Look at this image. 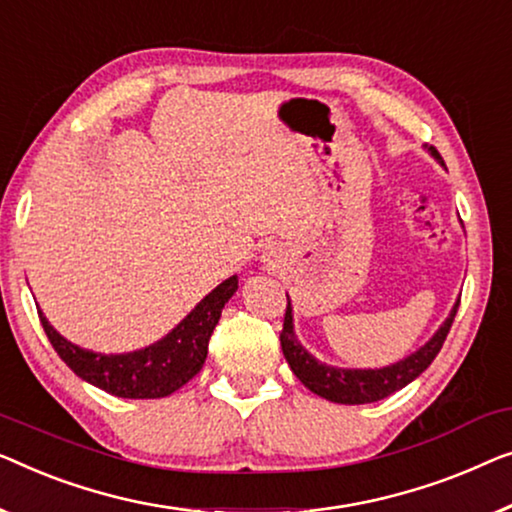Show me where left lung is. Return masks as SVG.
Listing matches in <instances>:
<instances>
[{
  "instance_id": "left-lung-1",
  "label": "left lung",
  "mask_w": 512,
  "mask_h": 512,
  "mask_svg": "<svg viewBox=\"0 0 512 512\" xmlns=\"http://www.w3.org/2000/svg\"><path fill=\"white\" fill-rule=\"evenodd\" d=\"M429 152H432V157L441 161L439 152H436L434 147H429ZM457 307L459 300L455 302L453 311H450V316L443 321L441 328L434 332V337L429 339L425 346H420L416 353H411L409 358L381 369H342L318 362L314 355H309L307 348L298 342V337H295L293 332L291 302H288L284 314V330H281L279 335L281 351H284V358L288 365H291L293 374L298 376V379L305 383V388H309L314 395L330 399V402L337 404H372L392 395V392L402 390L404 385L418 379V376L432 365V360L439 355L443 342H446L450 325L455 321Z\"/></svg>"
}]
</instances>
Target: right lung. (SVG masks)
Instances as JSON below:
<instances>
[{"label": "right lung", "instance_id": "1", "mask_svg": "<svg viewBox=\"0 0 512 512\" xmlns=\"http://www.w3.org/2000/svg\"><path fill=\"white\" fill-rule=\"evenodd\" d=\"M238 291V277L226 281L207 293L180 325H175L164 339L140 351L106 355L80 348L64 339L48 323L39 309V318L50 344L66 365L80 379L124 399H157L180 390L184 383L201 372L207 358L214 325L219 323L221 309Z\"/></svg>", "mask_w": 512, "mask_h": 512}]
</instances>
